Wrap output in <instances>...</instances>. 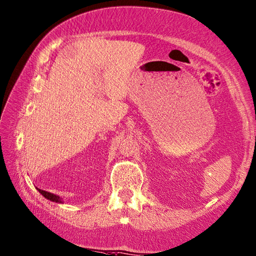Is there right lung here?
Instances as JSON below:
<instances>
[{
    "label": "right lung",
    "instance_id": "obj_1",
    "mask_svg": "<svg viewBox=\"0 0 256 256\" xmlns=\"http://www.w3.org/2000/svg\"><path fill=\"white\" fill-rule=\"evenodd\" d=\"M38 189V192H40L44 198H46L48 200H50V201H53V202H56V203H62L64 201H62V198H60V196H57V194H52V192H45V190H42V189H40V188H36Z\"/></svg>",
    "mask_w": 256,
    "mask_h": 256
}]
</instances>
